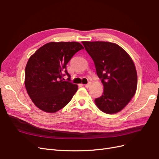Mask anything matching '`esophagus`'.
Wrapping results in <instances>:
<instances>
[{"instance_id": "esophagus-1", "label": "esophagus", "mask_w": 159, "mask_h": 159, "mask_svg": "<svg viewBox=\"0 0 159 159\" xmlns=\"http://www.w3.org/2000/svg\"><path fill=\"white\" fill-rule=\"evenodd\" d=\"M91 82H88L87 84L85 85V88H89V86L91 85Z\"/></svg>"}]
</instances>
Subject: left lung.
Segmentation results:
<instances>
[{
  "label": "left lung",
  "mask_w": 159,
  "mask_h": 159,
  "mask_svg": "<svg viewBox=\"0 0 159 159\" xmlns=\"http://www.w3.org/2000/svg\"><path fill=\"white\" fill-rule=\"evenodd\" d=\"M93 60L104 90L95 102L105 113L121 111L136 92L137 75L131 57L122 48L108 42H82Z\"/></svg>",
  "instance_id": "1"
}]
</instances>
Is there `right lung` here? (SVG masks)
Returning a JSON list of instances; mask_svg holds the SVG:
<instances>
[{
  "label": "right lung",
  "instance_id": "right-lung-1",
  "mask_svg": "<svg viewBox=\"0 0 159 159\" xmlns=\"http://www.w3.org/2000/svg\"><path fill=\"white\" fill-rule=\"evenodd\" d=\"M84 49L76 42H52L40 48L28 60L25 68V87L32 102L48 113L65 107L78 90L70 82L66 65L73 56ZM69 78L65 81L63 77Z\"/></svg>",
  "mask_w": 159,
  "mask_h": 159
}]
</instances>
